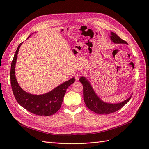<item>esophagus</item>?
Returning <instances> with one entry per match:
<instances>
[{
    "instance_id": "34e87169",
    "label": "esophagus",
    "mask_w": 149,
    "mask_h": 149,
    "mask_svg": "<svg viewBox=\"0 0 149 149\" xmlns=\"http://www.w3.org/2000/svg\"><path fill=\"white\" fill-rule=\"evenodd\" d=\"M80 76H81V74H79V73H76L75 74H74V77H75V79H76V80H79V78H80Z\"/></svg>"
}]
</instances>
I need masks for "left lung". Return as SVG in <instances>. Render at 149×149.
<instances>
[{
	"mask_svg": "<svg viewBox=\"0 0 149 149\" xmlns=\"http://www.w3.org/2000/svg\"><path fill=\"white\" fill-rule=\"evenodd\" d=\"M111 38L115 43H126L127 42L121 39L118 35L114 32L111 33ZM79 81L83 86V98L85 104L89 109L96 114H108L113 113L121 109L127 104L132 96L127 100L118 104H108L101 101L94 91L91 84L88 80L82 76L79 78Z\"/></svg>",
	"mask_w": 149,
	"mask_h": 149,
	"instance_id": "8db88e82",
	"label": "left lung"
}]
</instances>
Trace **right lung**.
Returning <instances> with one entry per match:
<instances>
[{"mask_svg":"<svg viewBox=\"0 0 149 149\" xmlns=\"http://www.w3.org/2000/svg\"><path fill=\"white\" fill-rule=\"evenodd\" d=\"M22 43H20L13 56L10 68V83L17 101L31 113L38 116H51L60 109L66 89L73 84L75 79L71 78L62 83L52 91L42 95H33L24 91L18 84L15 75V63L17 54Z\"/></svg>","mask_w":149,"mask_h":149,"instance_id":"add662e5","label":"right lung"}]
</instances>
